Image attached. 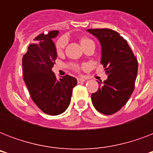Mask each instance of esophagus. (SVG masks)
Wrapping results in <instances>:
<instances>
[{
    "label": "esophagus",
    "instance_id": "obj_1",
    "mask_svg": "<svg viewBox=\"0 0 153 153\" xmlns=\"http://www.w3.org/2000/svg\"><path fill=\"white\" fill-rule=\"evenodd\" d=\"M77 82H78V83H82V82H85V79H77Z\"/></svg>",
    "mask_w": 153,
    "mask_h": 153
}]
</instances>
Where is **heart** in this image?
<instances>
[{"mask_svg":"<svg viewBox=\"0 0 153 153\" xmlns=\"http://www.w3.org/2000/svg\"><path fill=\"white\" fill-rule=\"evenodd\" d=\"M80 44H81V46L82 47V48H84L85 47L88 46L90 44H94L93 40H91V39H89L87 37H82L81 39H80ZM66 44H67V41H66V39L62 37V38H60L57 40V42L55 43V50L57 51L58 54H59L62 51V50L64 49L65 46H66ZM73 67V69L75 70V71H79V67L77 66V65H73L72 66Z\"/></svg>","mask_w":153,"mask_h":153,"instance_id":"b5f03b06","label":"heart"}]
</instances>
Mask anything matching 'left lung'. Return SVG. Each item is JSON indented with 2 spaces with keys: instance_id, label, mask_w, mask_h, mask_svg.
<instances>
[{
  "instance_id": "8db88e82",
  "label": "left lung",
  "mask_w": 153,
  "mask_h": 153,
  "mask_svg": "<svg viewBox=\"0 0 153 153\" xmlns=\"http://www.w3.org/2000/svg\"><path fill=\"white\" fill-rule=\"evenodd\" d=\"M102 46L101 63L106 80L96 93L91 94L93 105L98 112L111 115L127 103L133 92L137 75L138 62L128 43L118 32L109 28L87 29Z\"/></svg>"
}]
</instances>
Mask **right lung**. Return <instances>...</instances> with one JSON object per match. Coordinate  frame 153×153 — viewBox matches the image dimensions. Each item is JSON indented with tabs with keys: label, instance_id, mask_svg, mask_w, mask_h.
Returning a JSON list of instances; mask_svg holds the SVG:
<instances>
[{
	"label": "right lung",
	"instance_id": "right-lung-1",
	"mask_svg": "<svg viewBox=\"0 0 153 153\" xmlns=\"http://www.w3.org/2000/svg\"><path fill=\"white\" fill-rule=\"evenodd\" d=\"M59 31L39 35L36 44H30L22 59L23 75L32 101L49 115L63 113L69 106L73 88L77 85L74 77L65 75L57 80L52 67L57 52L52 39Z\"/></svg>",
	"mask_w": 153,
	"mask_h": 153
}]
</instances>
